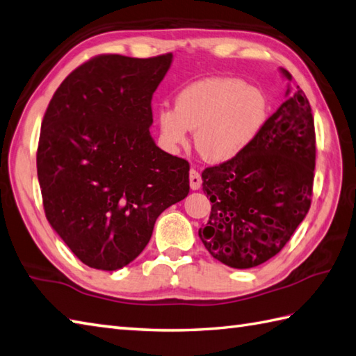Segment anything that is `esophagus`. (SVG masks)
Listing matches in <instances>:
<instances>
[{"label":"esophagus","instance_id":"1","mask_svg":"<svg viewBox=\"0 0 356 356\" xmlns=\"http://www.w3.org/2000/svg\"><path fill=\"white\" fill-rule=\"evenodd\" d=\"M200 185H202V177H200L199 171L191 170L190 171V186H191V190H199Z\"/></svg>","mask_w":356,"mask_h":356}]
</instances>
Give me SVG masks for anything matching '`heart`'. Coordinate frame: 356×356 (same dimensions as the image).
Listing matches in <instances>:
<instances>
[{"label": "heart", "instance_id": "b5f03b06", "mask_svg": "<svg viewBox=\"0 0 356 356\" xmlns=\"http://www.w3.org/2000/svg\"><path fill=\"white\" fill-rule=\"evenodd\" d=\"M268 104L259 89L229 76H207L176 95L174 106H160L154 122L170 151L190 145L191 131L200 156L211 163L239 157L259 134Z\"/></svg>", "mask_w": 356, "mask_h": 356}]
</instances>
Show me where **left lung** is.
<instances>
[{
    "label": "left lung",
    "mask_w": 356,
    "mask_h": 356,
    "mask_svg": "<svg viewBox=\"0 0 356 356\" xmlns=\"http://www.w3.org/2000/svg\"><path fill=\"white\" fill-rule=\"evenodd\" d=\"M315 154L310 103L289 83L285 102L253 143L232 162L202 172L213 205L199 238L214 259L243 270L281 252L310 208Z\"/></svg>",
    "instance_id": "8db88e82"
}]
</instances>
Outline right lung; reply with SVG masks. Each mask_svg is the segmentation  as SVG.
I'll return each instance as SVG.
<instances>
[{
    "mask_svg": "<svg viewBox=\"0 0 356 356\" xmlns=\"http://www.w3.org/2000/svg\"><path fill=\"white\" fill-rule=\"evenodd\" d=\"M172 63L100 55L69 74L41 123L37 152L44 213L90 268L127 267L160 214L190 191L186 160L151 137V99Z\"/></svg>",
    "mask_w": 356,
    "mask_h": 356,
    "instance_id": "add662e5",
    "label": "right lung"
}]
</instances>
